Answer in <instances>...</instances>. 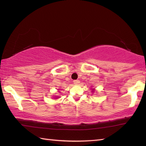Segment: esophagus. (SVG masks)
I'll list each match as a JSON object with an SVG mask.
<instances>
[{
    "label": "esophagus",
    "instance_id": "obj_1",
    "mask_svg": "<svg viewBox=\"0 0 146 146\" xmlns=\"http://www.w3.org/2000/svg\"><path fill=\"white\" fill-rule=\"evenodd\" d=\"M73 83H74V84L78 85V84H80V81L78 80H75L73 81Z\"/></svg>",
    "mask_w": 146,
    "mask_h": 146
}]
</instances>
